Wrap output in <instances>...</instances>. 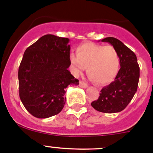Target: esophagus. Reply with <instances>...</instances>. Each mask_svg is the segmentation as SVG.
<instances>
[{"label": "esophagus", "mask_w": 153, "mask_h": 153, "mask_svg": "<svg viewBox=\"0 0 153 153\" xmlns=\"http://www.w3.org/2000/svg\"><path fill=\"white\" fill-rule=\"evenodd\" d=\"M79 86H81V88H84V89H86V88L88 87V85L86 84V83L83 82V81H80L79 82Z\"/></svg>", "instance_id": "1"}]
</instances>
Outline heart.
I'll return each mask as SVG.
<instances>
[{
  "instance_id": "obj_1",
  "label": "heart",
  "mask_w": 153,
  "mask_h": 153,
  "mask_svg": "<svg viewBox=\"0 0 153 153\" xmlns=\"http://www.w3.org/2000/svg\"><path fill=\"white\" fill-rule=\"evenodd\" d=\"M74 75H79L87 67L92 81L106 85L116 77L120 67V58L115 47L94 43H85L76 48V55L69 56Z\"/></svg>"
}]
</instances>
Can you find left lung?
Instances as JSON below:
<instances>
[{
  "instance_id": "left-lung-1",
  "label": "left lung",
  "mask_w": 153,
  "mask_h": 153,
  "mask_svg": "<svg viewBox=\"0 0 153 153\" xmlns=\"http://www.w3.org/2000/svg\"><path fill=\"white\" fill-rule=\"evenodd\" d=\"M116 49L120 58V68L115 81L101 90L98 100L91 105L97 111L115 113L122 111L129 104L137 91L140 68L135 54L121 41L112 37L101 40Z\"/></svg>"
}]
</instances>
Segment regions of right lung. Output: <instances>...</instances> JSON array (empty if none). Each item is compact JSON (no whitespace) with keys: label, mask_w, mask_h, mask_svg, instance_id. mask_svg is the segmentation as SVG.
<instances>
[{"label":"right lung","mask_w":153,"mask_h":153,"mask_svg":"<svg viewBox=\"0 0 153 153\" xmlns=\"http://www.w3.org/2000/svg\"><path fill=\"white\" fill-rule=\"evenodd\" d=\"M69 39L45 35L24 52L18 69L19 96L33 116L47 118L59 113L66 103V88L78 85L70 73Z\"/></svg>","instance_id":"1"}]
</instances>
